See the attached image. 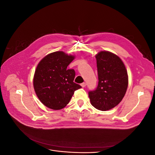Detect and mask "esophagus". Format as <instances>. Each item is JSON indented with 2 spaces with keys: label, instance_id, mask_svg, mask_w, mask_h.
<instances>
[{
  "label": "esophagus",
  "instance_id": "1",
  "mask_svg": "<svg viewBox=\"0 0 155 155\" xmlns=\"http://www.w3.org/2000/svg\"><path fill=\"white\" fill-rule=\"evenodd\" d=\"M86 85H87L86 83H83L81 84V86L82 87H86Z\"/></svg>",
  "mask_w": 155,
  "mask_h": 155
}]
</instances>
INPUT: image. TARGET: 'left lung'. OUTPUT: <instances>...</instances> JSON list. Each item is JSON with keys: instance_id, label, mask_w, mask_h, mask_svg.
I'll list each match as a JSON object with an SVG mask.
<instances>
[{"instance_id": "obj_1", "label": "left lung", "mask_w": 155, "mask_h": 155, "mask_svg": "<svg viewBox=\"0 0 155 155\" xmlns=\"http://www.w3.org/2000/svg\"><path fill=\"white\" fill-rule=\"evenodd\" d=\"M98 85L88 92L91 104L96 109L109 110L118 105L124 98L128 87V74L120 57L109 51L96 55Z\"/></svg>"}]
</instances>
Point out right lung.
<instances>
[{
	"label": "right lung",
	"instance_id": "obj_1",
	"mask_svg": "<svg viewBox=\"0 0 155 155\" xmlns=\"http://www.w3.org/2000/svg\"><path fill=\"white\" fill-rule=\"evenodd\" d=\"M75 55L58 51L46 55L35 69L34 88L37 96L46 107L53 110L63 109L74 91L81 88L74 82L75 71L67 67Z\"/></svg>",
	"mask_w": 155,
	"mask_h": 155
}]
</instances>
